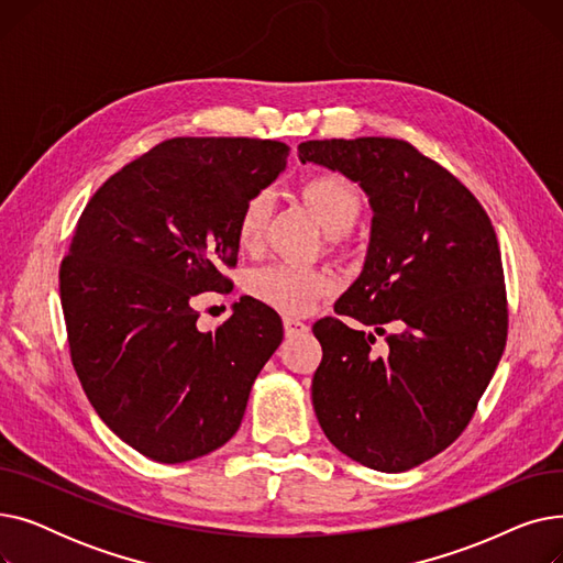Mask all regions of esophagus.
<instances>
[{
  "label": "esophagus",
  "mask_w": 563,
  "mask_h": 563,
  "mask_svg": "<svg viewBox=\"0 0 563 563\" xmlns=\"http://www.w3.org/2000/svg\"><path fill=\"white\" fill-rule=\"evenodd\" d=\"M283 327H285V335H287V338L308 333V323H303V321L297 319V317H285V319H283Z\"/></svg>",
  "instance_id": "34e87169"
}]
</instances>
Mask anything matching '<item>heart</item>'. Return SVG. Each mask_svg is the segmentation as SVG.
I'll return each instance as SVG.
<instances>
[{
  "label": "heart",
  "instance_id": "1",
  "mask_svg": "<svg viewBox=\"0 0 563 563\" xmlns=\"http://www.w3.org/2000/svg\"><path fill=\"white\" fill-rule=\"evenodd\" d=\"M301 194L329 234H344L361 219L363 196L358 187L340 173L310 175L301 185ZM272 207L274 194L269 189H257L244 200L236 214V244L242 249H255L260 244L266 221L272 217ZM335 280L329 272L289 262L262 266L246 278V289L253 299L289 314L308 312L321 297L331 294Z\"/></svg>",
  "mask_w": 563,
  "mask_h": 563
}]
</instances>
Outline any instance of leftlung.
Masks as SVG:
<instances>
[{
  "mask_svg": "<svg viewBox=\"0 0 563 563\" xmlns=\"http://www.w3.org/2000/svg\"><path fill=\"white\" fill-rule=\"evenodd\" d=\"M299 159L358 183L374 210L363 272L335 301L349 321L312 327L323 351L312 378L317 420L349 459L410 470L463 433L505 351L497 234L479 200L408 141H306ZM383 322L400 331L376 357Z\"/></svg>",
  "mask_w": 563,
  "mask_h": 563,
  "instance_id": "left-lung-1",
  "label": "left lung"
}]
</instances>
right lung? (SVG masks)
Here are the masks:
<instances>
[{
    "label": "right lung",
    "instance_id": "1",
    "mask_svg": "<svg viewBox=\"0 0 563 563\" xmlns=\"http://www.w3.org/2000/svg\"><path fill=\"white\" fill-rule=\"evenodd\" d=\"M289 147L177 136L136 157L84 207L58 269L73 367L100 420L159 463L210 454L236 433L283 321L251 297L214 331L191 299L223 291L236 214Z\"/></svg>",
    "mask_w": 563,
    "mask_h": 563
}]
</instances>
